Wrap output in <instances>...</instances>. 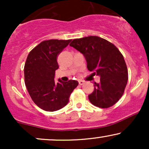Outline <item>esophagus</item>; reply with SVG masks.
Here are the masks:
<instances>
[{
	"instance_id": "obj_1",
	"label": "esophagus",
	"mask_w": 149,
	"mask_h": 149,
	"mask_svg": "<svg viewBox=\"0 0 149 149\" xmlns=\"http://www.w3.org/2000/svg\"><path fill=\"white\" fill-rule=\"evenodd\" d=\"M78 83H79V85H80L84 84V81H83V80H78Z\"/></svg>"
}]
</instances>
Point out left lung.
I'll list each match as a JSON object with an SVG mask.
<instances>
[{
	"mask_svg": "<svg viewBox=\"0 0 149 149\" xmlns=\"http://www.w3.org/2000/svg\"><path fill=\"white\" fill-rule=\"evenodd\" d=\"M69 45L84 55L92 75L100 76V83H94V91L88 95L91 104L102 109L113 106L123 95L128 80L127 65L119 49L94 36L73 39Z\"/></svg>",
	"mask_w": 149,
	"mask_h": 149,
	"instance_id": "8db88e82",
	"label": "left lung"
}]
</instances>
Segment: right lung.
I'll use <instances>...</instances> for the list:
<instances>
[{"instance_id":"1","label":"right lung","mask_w":149,"mask_h":149,"mask_svg":"<svg viewBox=\"0 0 149 149\" xmlns=\"http://www.w3.org/2000/svg\"><path fill=\"white\" fill-rule=\"evenodd\" d=\"M71 40H44L29 53L24 65V82L31 98L46 111L59 110L68 104L71 94L78 85L77 80L54 81L59 69L58 55Z\"/></svg>"}]
</instances>
